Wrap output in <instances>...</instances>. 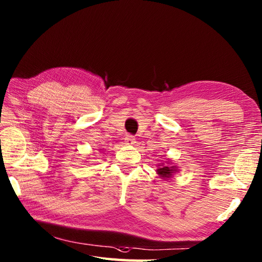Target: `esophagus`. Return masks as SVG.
<instances>
[{"label": "esophagus", "instance_id": "1", "mask_svg": "<svg viewBox=\"0 0 262 262\" xmlns=\"http://www.w3.org/2000/svg\"><path fill=\"white\" fill-rule=\"evenodd\" d=\"M125 143H126L127 145H132V144H135V143H136V139H135V137H132V136H126V137H125Z\"/></svg>", "mask_w": 262, "mask_h": 262}]
</instances>
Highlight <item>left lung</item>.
Wrapping results in <instances>:
<instances>
[{
	"instance_id": "1",
	"label": "left lung",
	"mask_w": 262,
	"mask_h": 262,
	"mask_svg": "<svg viewBox=\"0 0 262 262\" xmlns=\"http://www.w3.org/2000/svg\"><path fill=\"white\" fill-rule=\"evenodd\" d=\"M173 167H162L160 169H158V173L162 176L163 178H169L172 173H173Z\"/></svg>"
}]
</instances>
